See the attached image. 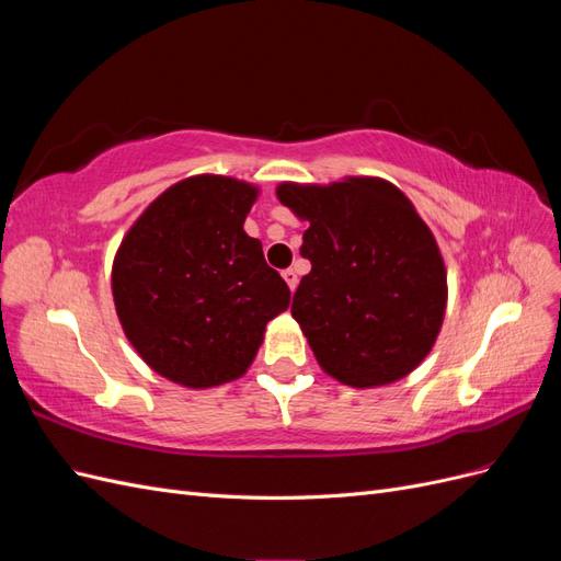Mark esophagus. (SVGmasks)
<instances>
[{
  "label": "esophagus",
  "instance_id": "obj_1",
  "mask_svg": "<svg viewBox=\"0 0 561 561\" xmlns=\"http://www.w3.org/2000/svg\"><path fill=\"white\" fill-rule=\"evenodd\" d=\"M283 280H285L287 287H290V290L295 293V287H297V280H299V278H297V274H295L293 268H285V271H283Z\"/></svg>",
  "mask_w": 561,
  "mask_h": 561
}]
</instances>
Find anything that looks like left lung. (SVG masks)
<instances>
[{"mask_svg": "<svg viewBox=\"0 0 561 561\" xmlns=\"http://www.w3.org/2000/svg\"><path fill=\"white\" fill-rule=\"evenodd\" d=\"M309 229L293 318L320 369L351 388L388 386L426 360L447 311V266L414 203L383 178L280 182Z\"/></svg>", "mask_w": 561, "mask_h": 561, "instance_id": "obj_1", "label": "left lung"}]
</instances>
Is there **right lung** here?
Wrapping results in <instances>:
<instances>
[{
  "mask_svg": "<svg viewBox=\"0 0 561 561\" xmlns=\"http://www.w3.org/2000/svg\"><path fill=\"white\" fill-rule=\"evenodd\" d=\"M260 186L192 175L135 219L112 262L124 334L159 377L184 388L241 379L266 322L290 307V287L243 225Z\"/></svg>",
  "mask_w": 561,
  "mask_h": 561,
  "instance_id": "right-lung-1",
  "label": "right lung"
}]
</instances>
